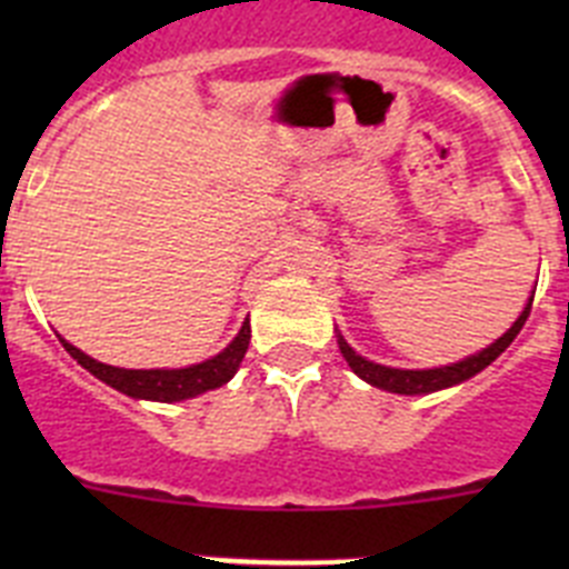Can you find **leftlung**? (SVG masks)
Instances as JSON below:
<instances>
[{"mask_svg": "<svg viewBox=\"0 0 569 569\" xmlns=\"http://www.w3.org/2000/svg\"><path fill=\"white\" fill-rule=\"evenodd\" d=\"M532 308V299L527 301V308L521 310V316L516 319L510 330H507L501 339L492 341L490 347H485L481 353L470 356V359L459 361V365H450V367H436V370H396V367H385V365H373V361L361 359L356 353L353 347L347 345L345 339L339 336V350L341 356L347 359V365L353 367V373L361 376L367 385L381 387V390H390V393H401V396H416V393H433V390H445V387H453L459 381L470 379V376L481 373L490 361L499 359L505 353L510 341L519 336V330L525 328L527 316H530Z\"/></svg>", "mask_w": 569, "mask_h": 569, "instance_id": "8db88e82", "label": "left lung"}]
</instances>
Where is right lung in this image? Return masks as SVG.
<instances>
[{"label": "right lung", "mask_w": 569, "mask_h": 569, "mask_svg": "<svg viewBox=\"0 0 569 569\" xmlns=\"http://www.w3.org/2000/svg\"><path fill=\"white\" fill-rule=\"evenodd\" d=\"M64 350H68L84 370L102 379L104 385L116 387L119 393H128L133 399H153V401H182L190 396H199L204 390H216V387L228 385L239 370L241 359L248 353L250 345V321H244L233 341L224 347L222 353L213 359L202 361V365L182 367V370H122V367H110L102 361L90 359L82 350L62 339Z\"/></svg>", "instance_id": "add662e5"}]
</instances>
